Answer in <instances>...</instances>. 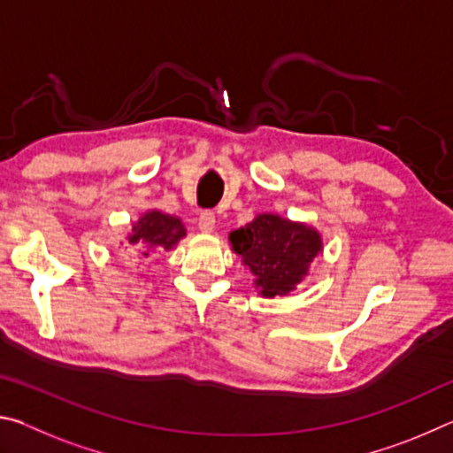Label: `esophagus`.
<instances>
[{
    "label": "esophagus",
    "instance_id": "34e87169",
    "mask_svg": "<svg viewBox=\"0 0 453 453\" xmlns=\"http://www.w3.org/2000/svg\"><path fill=\"white\" fill-rule=\"evenodd\" d=\"M197 226L203 234H213V229H216V213L208 211V210L202 211V213H199Z\"/></svg>",
    "mask_w": 453,
    "mask_h": 453
}]
</instances>
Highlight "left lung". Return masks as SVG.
Listing matches in <instances>:
<instances>
[{"instance_id":"1","label":"left lung","mask_w":453,"mask_h":453,"mask_svg":"<svg viewBox=\"0 0 453 453\" xmlns=\"http://www.w3.org/2000/svg\"><path fill=\"white\" fill-rule=\"evenodd\" d=\"M229 245L254 275L257 294L267 300L300 286L313 259L324 251L316 227L272 211L257 213L250 224L229 232Z\"/></svg>"}]
</instances>
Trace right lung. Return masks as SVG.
<instances>
[{"label":"right lung","instance_id":"1","mask_svg":"<svg viewBox=\"0 0 453 453\" xmlns=\"http://www.w3.org/2000/svg\"><path fill=\"white\" fill-rule=\"evenodd\" d=\"M186 235L188 229L178 216H172V213L162 210H148L126 234L124 248H134L140 259H143L157 254V251L159 254L172 251Z\"/></svg>","mask_w":453,"mask_h":453}]
</instances>
